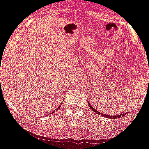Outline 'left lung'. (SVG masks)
<instances>
[{
    "label": "left lung",
    "instance_id": "1",
    "mask_svg": "<svg viewBox=\"0 0 149 149\" xmlns=\"http://www.w3.org/2000/svg\"><path fill=\"white\" fill-rule=\"evenodd\" d=\"M89 106H90V108H91L93 111L95 113H98L99 115H102V116H104V117H106V118H113V119H115V118H120L121 116H125V115L126 114V113H124V114H120V115H116V116H109V115H106L104 114V113H100V112H98L97 110H96V109H94V107H92V106L91 105H90V103H89Z\"/></svg>",
    "mask_w": 149,
    "mask_h": 149
}]
</instances>
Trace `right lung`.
<instances>
[{
	"label": "right lung",
	"mask_w": 149,
	"mask_h": 149,
	"mask_svg": "<svg viewBox=\"0 0 149 149\" xmlns=\"http://www.w3.org/2000/svg\"><path fill=\"white\" fill-rule=\"evenodd\" d=\"M60 106H61V105H60ZM59 109V107H58V108H57L56 109ZM55 111H56V110H55ZM49 114H51V113H49Z\"/></svg>",
	"instance_id": "1"
}]
</instances>
